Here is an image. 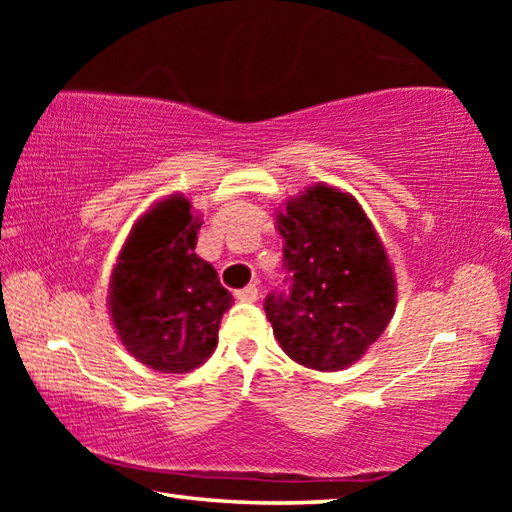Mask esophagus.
<instances>
[{"instance_id":"obj_1","label":"esophagus","mask_w":512,"mask_h":512,"mask_svg":"<svg viewBox=\"0 0 512 512\" xmlns=\"http://www.w3.org/2000/svg\"><path fill=\"white\" fill-rule=\"evenodd\" d=\"M237 300H241V302H257L259 300V289L255 287V284H248V287H244V289H239L237 293Z\"/></svg>"}]
</instances>
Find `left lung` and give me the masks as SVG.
Segmentation results:
<instances>
[{"label":"left lung","instance_id":"left-lung-1","mask_svg":"<svg viewBox=\"0 0 512 512\" xmlns=\"http://www.w3.org/2000/svg\"><path fill=\"white\" fill-rule=\"evenodd\" d=\"M289 291L268 293L280 348L311 370L359 361L391 323L397 284L386 248L350 194L318 183L277 212Z\"/></svg>","mask_w":512,"mask_h":512}]
</instances>
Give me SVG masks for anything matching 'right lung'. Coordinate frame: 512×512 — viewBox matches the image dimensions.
I'll list each match as a JSON object with an SVG mask.
<instances>
[{
  "label": "right lung",
  "instance_id": "1",
  "mask_svg": "<svg viewBox=\"0 0 512 512\" xmlns=\"http://www.w3.org/2000/svg\"><path fill=\"white\" fill-rule=\"evenodd\" d=\"M201 216L173 194L133 225L108 289V309L124 348L160 372H189L216 348L232 296L214 266L194 253Z\"/></svg>",
  "mask_w": 512,
  "mask_h": 512
}]
</instances>
